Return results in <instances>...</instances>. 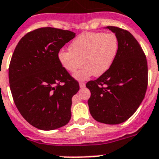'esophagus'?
I'll return each instance as SVG.
<instances>
[{
	"label": "esophagus",
	"mask_w": 159,
	"mask_h": 159,
	"mask_svg": "<svg viewBox=\"0 0 159 159\" xmlns=\"http://www.w3.org/2000/svg\"><path fill=\"white\" fill-rule=\"evenodd\" d=\"M80 87L81 89H83V88H84V87H85V83H83V82L80 83Z\"/></svg>",
	"instance_id": "esophagus-1"
}]
</instances>
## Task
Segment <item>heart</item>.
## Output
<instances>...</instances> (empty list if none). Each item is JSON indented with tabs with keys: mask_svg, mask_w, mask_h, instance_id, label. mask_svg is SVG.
Instances as JSON below:
<instances>
[{
	"mask_svg": "<svg viewBox=\"0 0 159 159\" xmlns=\"http://www.w3.org/2000/svg\"><path fill=\"white\" fill-rule=\"evenodd\" d=\"M119 50V41L114 34L89 32L80 35L70 45V50H60L58 59L61 66L74 75L78 80H85L94 75L100 76L114 63ZM83 63H82V62Z\"/></svg>",
	"mask_w": 159,
	"mask_h": 159,
	"instance_id": "b5f03b06",
	"label": "heart"
}]
</instances>
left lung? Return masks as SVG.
<instances>
[{"label":"left lung","instance_id":"obj_1","mask_svg":"<svg viewBox=\"0 0 159 159\" xmlns=\"http://www.w3.org/2000/svg\"><path fill=\"white\" fill-rule=\"evenodd\" d=\"M119 41L117 55L111 67L96 80L87 83L90 90L89 111L100 123L120 124L128 120L144 99L148 84L144 51L129 31L107 26Z\"/></svg>","mask_w":159,"mask_h":159}]
</instances>
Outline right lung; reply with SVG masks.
Segmentation results:
<instances>
[{
  "instance_id": "obj_1",
  "label": "right lung",
  "mask_w": 159,
  "mask_h": 159,
  "mask_svg": "<svg viewBox=\"0 0 159 159\" xmlns=\"http://www.w3.org/2000/svg\"><path fill=\"white\" fill-rule=\"evenodd\" d=\"M75 37L70 30L43 27L27 33L15 48L10 90L21 116L35 128L55 129L70 120L71 98L80 85L61 66L58 53Z\"/></svg>"
}]
</instances>
